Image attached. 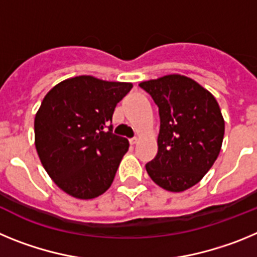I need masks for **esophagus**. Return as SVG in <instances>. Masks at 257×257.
I'll return each instance as SVG.
<instances>
[{
  "instance_id": "esophagus-1",
  "label": "esophagus",
  "mask_w": 257,
  "mask_h": 257,
  "mask_svg": "<svg viewBox=\"0 0 257 257\" xmlns=\"http://www.w3.org/2000/svg\"><path fill=\"white\" fill-rule=\"evenodd\" d=\"M136 143H138V138H133V139H130V144L131 145H135Z\"/></svg>"
}]
</instances>
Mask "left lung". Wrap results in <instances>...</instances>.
<instances>
[{"instance_id":"1","label":"left lung","mask_w":257,"mask_h":257,"mask_svg":"<svg viewBox=\"0 0 257 257\" xmlns=\"http://www.w3.org/2000/svg\"><path fill=\"white\" fill-rule=\"evenodd\" d=\"M160 113L158 152L145 165L152 180L170 192L196 185L220 153L225 123L216 99L199 83L170 74L140 83Z\"/></svg>"}]
</instances>
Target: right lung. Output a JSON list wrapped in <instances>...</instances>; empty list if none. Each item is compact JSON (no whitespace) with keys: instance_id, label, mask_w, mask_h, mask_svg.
<instances>
[{"instance_id":"right-lung-1","label":"right lung","mask_w":257,"mask_h":257,"mask_svg":"<svg viewBox=\"0 0 257 257\" xmlns=\"http://www.w3.org/2000/svg\"><path fill=\"white\" fill-rule=\"evenodd\" d=\"M131 88L133 83L79 76L44 97L35 118L36 149L50 178L69 196L91 199L112 185L128 142L107 124Z\"/></svg>"}]
</instances>
